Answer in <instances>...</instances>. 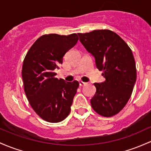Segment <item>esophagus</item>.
<instances>
[{
  "instance_id": "obj_1",
  "label": "esophagus",
  "mask_w": 151,
  "mask_h": 151,
  "mask_svg": "<svg viewBox=\"0 0 151 151\" xmlns=\"http://www.w3.org/2000/svg\"><path fill=\"white\" fill-rule=\"evenodd\" d=\"M79 86H84L86 84L85 82H82V81H79Z\"/></svg>"
}]
</instances>
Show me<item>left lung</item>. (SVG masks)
<instances>
[{
	"label": "left lung",
	"instance_id": "8db88e82",
	"mask_svg": "<svg viewBox=\"0 0 151 151\" xmlns=\"http://www.w3.org/2000/svg\"><path fill=\"white\" fill-rule=\"evenodd\" d=\"M78 35L105 79L103 82L94 83L96 93L91 99V105L99 115L112 117L128 102L136 81V67L131 49L110 30H94Z\"/></svg>",
	"mask_w": 151,
	"mask_h": 151
}]
</instances>
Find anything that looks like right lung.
<instances>
[{"label": "right lung", "mask_w": 151, "mask_h": 151, "mask_svg": "<svg viewBox=\"0 0 151 151\" xmlns=\"http://www.w3.org/2000/svg\"><path fill=\"white\" fill-rule=\"evenodd\" d=\"M76 34H51L41 36L26 54L22 67L24 91L31 107L43 120L62 121L69 115L79 82L57 79L55 69L63 57L77 43Z\"/></svg>", "instance_id": "1"}]
</instances>
